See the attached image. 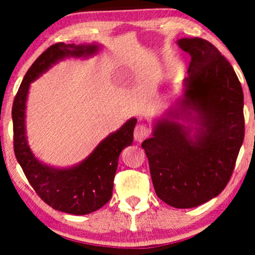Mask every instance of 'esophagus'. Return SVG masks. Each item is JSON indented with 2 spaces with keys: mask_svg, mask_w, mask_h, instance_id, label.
<instances>
[{
  "mask_svg": "<svg viewBox=\"0 0 255 255\" xmlns=\"http://www.w3.org/2000/svg\"><path fill=\"white\" fill-rule=\"evenodd\" d=\"M134 139L138 140V142H142V140L145 139L150 136V128L144 124H138L136 128H134L133 131Z\"/></svg>",
  "mask_w": 255,
  "mask_h": 255,
  "instance_id": "obj_1",
  "label": "esophagus"
}]
</instances>
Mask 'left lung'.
Listing matches in <instances>:
<instances>
[{
  "instance_id": "1",
  "label": "left lung",
  "mask_w": 255,
  "mask_h": 255,
  "mask_svg": "<svg viewBox=\"0 0 255 255\" xmlns=\"http://www.w3.org/2000/svg\"><path fill=\"white\" fill-rule=\"evenodd\" d=\"M177 45L191 58L182 109L157 121L142 147L157 196L175 208H193L218 196L231 180L245 137L244 92L232 65L209 41L184 37ZM191 111L198 125L193 138L189 127L172 121Z\"/></svg>"
}]
</instances>
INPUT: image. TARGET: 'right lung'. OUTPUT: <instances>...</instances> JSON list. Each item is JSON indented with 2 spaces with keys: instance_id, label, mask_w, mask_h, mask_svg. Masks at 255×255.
Here are the masks:
<instances>
[{
  "instance_id": "1",
  "label": "right lung",
  "mask_w": 255,
  "mask_h": 255,
  "mask_svg": "<svg viewBox=\"0 0 255 255\" xmlns=\"http://www.w3.org/2000/svg\"><path fill=\"white\" fill-rule=\"evenodd\" d=\"M98 49L99 46L96 43L66 45L59 42L52 45L27 71L11 110L14 152L28 182L43 202L55 210L74 215L96 212L111 199L119 155L124 147L132 144L137 119H128L119 130L102 140L93 152L78 165L55 169L37 161L27 143L24 124L27 94L31 81L59 60L70 56H90Z\"/></svg>"
}]
</instances>
